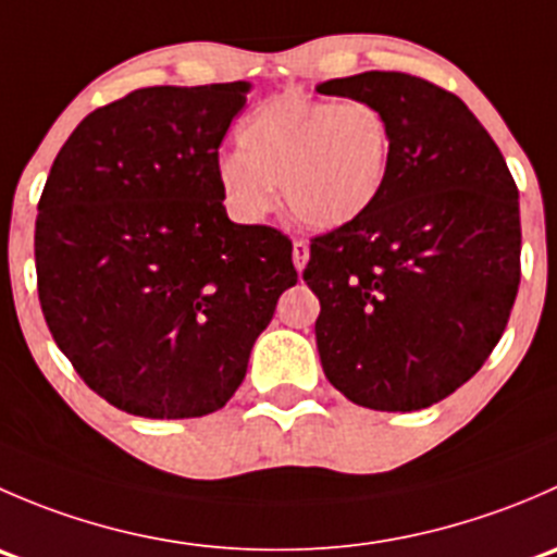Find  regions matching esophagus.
Instances as JSON below:
<instances>
[{
    "label": "esophagus",
    "mask_w": 557,
    "mask_h": 557,
    "mask_svg": "<svg viewBox=\"0 0 557 557\" xmlns=\"http://www.w3.org/2000/svg\"><path fill=\"white\" fill-rule=\"evenodd\" d=\"M310 261V243L307 239H294V263L296 269H305V263Z\"/></svg>",
    "instance_id": "34e87169"
}]
</instances>
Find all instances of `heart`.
Returning a JSON list of instances; mask_svg holds the SVG:
<instances>
[{
  "instance_id": "1",
  "label": "heart",
  "mask_w": 557,
  "mask_h": 557,
  "mask_svg": "<svg viewBox=\"0 0 557 557\" xmlns=\"http://www.w3.org/2000/svg\"><path fill=\"white\" fill-rule=\"evenodd\" d=\"M239 148L218 161V183L245 218L277 201L312 228L361 218L385 188L393 126L372 102H329L283 94L258 107L239 128Z\"/></svg>"
}]
</instances>
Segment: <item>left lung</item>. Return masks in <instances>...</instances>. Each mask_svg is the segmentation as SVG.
<instances>
[{
	"label": "left lung",
	"mask_w": 557,
	"mask_h": 557,
	"mask_svg": "<svg viewBox=\"0 0 557 557\" xmlns=\"http://www.w3.org/2000/svg\"><path fill=\"white\" fill-rule=\"evenodd\" d=\"M318 91L372 102L393 126L380 199L310 243L320 363L358 407L425 409L474 377L507 329L518 185L474 112L423 77L374 70Z\"/></svg>",
	"instance_id": "obj_1"
}]
</instances>
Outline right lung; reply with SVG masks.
I'll use <instances>...</instances> for the list:
<instances>
[{
	"instance_id": "add662e5",
	"label": "right lung",
	"mask_w": 557,
	"mask_h": 557,
	"mask_svg": "<svg viewBox=\"0 0 557 557\" xmlns=\"http://www.w3.org/2000/svg\"><path fill=\"white\" fill-rule=\"evenodd\" d=\"M250 83L137 88L81 121L35 226L37 294L94 393L153 420L218 412L283 290L294 245L223 207L218 148Z\"/></svg>"
}]
</instances>
